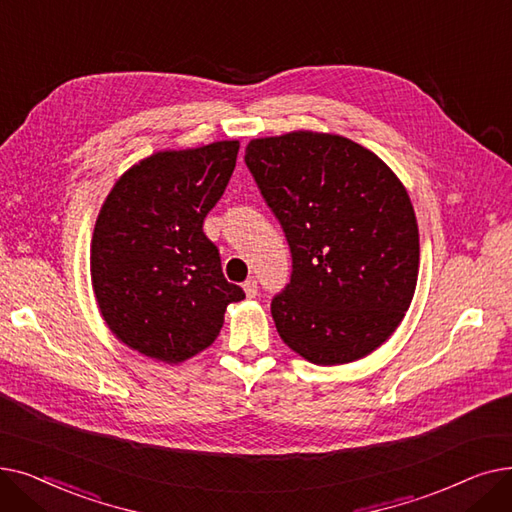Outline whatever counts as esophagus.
I'll return each mask as SVG.
<instances>
[{"label":"esophagus","mask_w":512,"mask_h":512,"mask_svg":"<svg viewBox=\"0 0 512 512\" xmlns=\"http://www.w3.org/2000/svg\"><path fill=\"white\" fill-rule=\"evenodd\" d=\"M243 291H246L248 298H256L258 296V281L254 277H250L248 281H243Z\"/></svg>","instance_id":"1"}]
</instances>
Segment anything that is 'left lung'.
Listing matches in <instances>:
<instances>
[{"mask_svg":"<svg viewBox=\"0 0 512 512\" xmlns=\"http://www.w3.org/2000/svg\"><path fill=\"white\" fill-rule=\"evenodd\" d=\"M246 164L291 252V279L271 302L283 342L323 367L377 350L419 275L417 216L400 179L362 145L312 131L252 139Z\"/></svg>","mask_w":512,"mask_h":512,"instance_id":"1","label":"left lung"}]
</instances>
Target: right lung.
Instances as JSON below:
<instances>
[{"mask_svg":"<svg viewBox=\"0 0 512 512\" xmlns=\"http://www.w3.org/2000/svg\"><path fill=\"white\" fill-rule=\"evenodd\" d=\"M237 152L239 141L158 152L108 193L91 239V283L106 325L129 348L183 362L214 342L227 306L246 298L202 229Z\"/></svg>","mask_w":512,"mask_h":512,"instance_id":"add662e5","label":"right lung"}]
</instances>
